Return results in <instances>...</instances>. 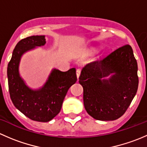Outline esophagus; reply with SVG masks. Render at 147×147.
<instances>
[{
	"mask_svg": "<svg viewBox=\"0 0 147 147\" xmlns=\"http://www.w3.org/2000/svg\"><path fill=\"white\" fill-rule=\"evenodd\" d=\"M76 74H77V78H78V79L79 78L80 75V69H78L76 71Z\"/></svg>",
	"mask_w": 147,
	"mask_h": 147,
	"instance_id": "1",
	"label": "esophagus"
}]
</instances>
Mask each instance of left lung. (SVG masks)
Here are the masks:
<instances>
[{
  "label": "left lung",
  "mask_w": 147,
  "mask_h": 147,
  "mask_svg": "<svg viewBox=\"0 0 147 147\" xmlns=\"http://www.w3.org/2000/svg\"><path fill=\"white\" fill-rule=\"evenodd\" d=\"M137 63L129 45H123L81 71L79 82L87 113L102 121L122 116L137 92ZM109 75V78H105Z\"/></svg>",
  "instance_id": "1"
}]
</instances>
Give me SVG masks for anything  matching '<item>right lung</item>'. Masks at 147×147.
Listing matches in <instances>:
<instances>
[{
    "label": "right lung",
    "mask_w": 147,
    "mask_h": 147,
    "mask_svg": "<svg viewBox=\"0 0 147 147\" xmlns=\"http://www.w3.org/2000/svg\"><path fill=\"white\" fill-rule=\"evenodd\" d=\"M45 43V35H33L20 40L7 69L8 89L14 106L30 119L42 122L50 121L58 115L68 90L78 80L75 68L67 72L54 69L42 88L33 90L25 84L18 70L22 55Z\"/></svg>",
    "instance_id": "obj_1"
}]
</instances>
